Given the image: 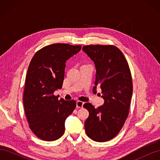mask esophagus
Returning a JSON list of instances; mask_svg holds the SVG:
<instances>
[{
    "mask_svg": "<svg viewBox=\"0 0 160 160\" xmlns=\"http://www.w3.org/2000/svg\"><path fill=\"white\" fill-rule=\"evenodd\" d=\"M84 103L83 101H77V107L79 108H82L83 106Z\"/></svg>",
    "mask_w": 160,
    "mask_h": 160,
    "instance_id": "1",
    "label": "esophagus"
}]
</instances>
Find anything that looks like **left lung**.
Segmentation results:
<instances>
[{"instance_id":"1","label":"left lung","mask_w":160,"mask_h":160,"mask_svg":"<svg viewBox=\"0 0 160 160\" xmlns=\"http://www.w3.org/2000/svg\"><path fill=\"white\" fill-rule=\"evenodd\" d=\"M83 51L96 67L93 91L99 86L105 100L103 105L96 109L90 103L83 105L89 112L85 122V132L93 141L105 142L119 133L128 118L133 93L132 73L124 55L117 47L90 45L83 46Z\"/></svg>"}]
</instances>
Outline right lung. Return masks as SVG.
Returning <instances> with one entry per match:
<instances>
[{"mask_svg":"<svg viewBox=\"0 0 160 160\" xmlns=\"http://www.w3.org/2000/svg\"><path fill=\"white\" fill-rule=\"evenodd\" d=\"M81 49V45L55 43L37 51L30 62L24 109L30 129L44 141H55L63 135L65 121L76 108L75 100H59L54 92L62 88L66 61Z\"/></svg>","mask_w":160,"mask_h":160,"instance_id":"obj_1","label":"right lung"}]
</instances>
